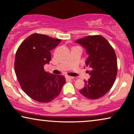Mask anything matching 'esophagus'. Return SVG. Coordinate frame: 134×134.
<instances>
[{
    "label": "esophagus",
    "instance_id": "esophagus-1",
    "mask_svg": "<svg viewBox=\"0 0 134 134\" xmlns=\"http://www.w3.org/2000/svg\"><path fill=\"white\" fill-rule=\"evenodd\" d=\"M66 77V79H73L74 78V77H71V76H67Z\"/></svg>",
    "mask_w": 134,
    "mask_h": 134
}]
</instances>
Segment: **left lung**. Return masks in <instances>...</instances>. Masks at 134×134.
Listing matches in <instances>:
<instances>
[{
	"label": "left lung",
	"instance_id": "1",
	"mask_svg": "<svg viewBox=\"0 0 134 134\" xmlns=\"http://www.w3.org/2000/svg\"><path fill=\"white\" fill-rule=\"evenodd\" d=\"M88 55L86 66L91 71L90 78L85 80L80 93L90 99H96L105 95L114 83L118 71L117 59L114 49L105 38L91 35L76 40Z\"/></svg>",
	"mask_w": 134,
	"mask_h": 134
}]
</instances>
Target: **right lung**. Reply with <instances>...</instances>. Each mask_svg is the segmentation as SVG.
I'll use <instances>...</instances> for the list:
<instances>
[{
    "label": "right lung",
    "instance_id": "1",
    "mask_svg": "<svg viewBox=\"0 0 134 134\" xmlns=\"http://www.w3.org/2000/svg\"><path fill=\"white\" fill-rule=\"evenodd\" d=\"M62 40L46 35L34 34L18 47L14 61V71L23 90L35 100L51 102L57 97L66 82L62 75L46 72L44 66L51 60V51Z\"/></svg>",
    "mask_w": 134,
    "mask_h": 134
}]
</instances>
